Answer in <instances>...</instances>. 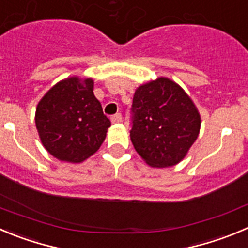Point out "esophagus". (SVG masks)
I'll return each mask as SVG.
<instances>
[{
	"label": "esophagus",
	"instance_id": "34e87169",
	"mask_svg": "<svg viewBox=\"0 0 248 248\" xmlns=\"http://www.w3.org/2000/svg\"><path fill=\"white\" fill-rule=\"evenodd\" d=\"M111 122H112V124H120V122H122L121 113H116V115H113V116L111 117Z\"/></svg>",
	"mask_w": 248,
	"mask_h": 248
}]
</instances>
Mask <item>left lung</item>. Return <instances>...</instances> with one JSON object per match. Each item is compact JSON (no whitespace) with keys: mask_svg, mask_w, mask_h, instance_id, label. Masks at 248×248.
<instances>
[{"mask_svg":"<svg viewBox=\"0 0 248 248\" xmlns=\"http://www.w3.org/2000/svg\"><path fill=\"white\" fill-rule=\"evenodd\" d=\"M131 112L132 144L152 168L179 164L200 135L197 108L169 78L160 77L138 87Z\"/></svg>","mask_w":248,"mask_h":248,"instance_id":"obj_1","label":"left lung"}]
</instances>
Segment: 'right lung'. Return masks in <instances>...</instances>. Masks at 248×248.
<instances>
[{
    "mask_svg": "<svg viewBox=\"0 0 248 248\" xmlns=\"http://www.w3.org/2000/svg\"><path fill=\"white\" fill-rule=\"evenodd\" d=\"M93 89L92 78H66L51 88L36 106L39 137L59 160L82 163L105 140L111 122Z\"/></svg>",
    "mask_w": 248,
    "mask_h": 248,
    "instance_id": "right-lung-1",
    "label": "right lung"
}]
</instances>
